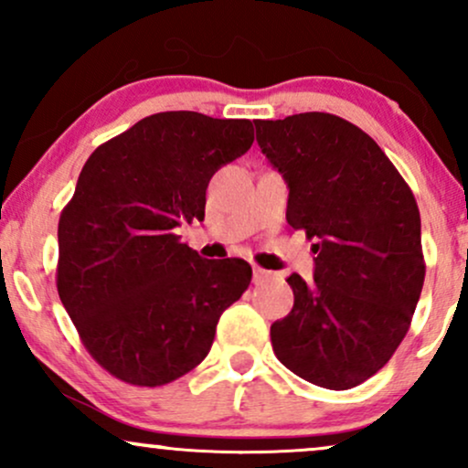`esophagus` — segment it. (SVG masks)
<instances>
[{"label": "esophagus", "instance_id": "esophagus-1", "mask_svg": "<svg viewBox=\"0 0 468 468\" xmlns=\"http://www.w3.org/2000/svg\"><path fill=\"white\" fill-rule=\"evenodd\" d=\"M271 277H272L271 271H264V268H260V266L252 268V282H255V283H264Z\"/></svg>", "mask_w": 468, "mask_h": 468}]
</instances>
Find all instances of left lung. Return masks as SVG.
<instances>
[{"instance_id": "8db88e82", "label": "left lung", "mask_w": 468, "mask_h": 468, "mask_svg": "<svg viewBox=\"0 0 468 468\" xmlns=\"http://www.w3.org/2000/svg\"><path fill=\"white\" fill-rule=\"evenodd\" d=\"M261 152L288 182L286 219L313 244L314 279L292 272L294 305L271 325L290 372L350 389L389 361L424 283L420 211L383 149L346 118L305 112L255 121Z\"/></svg>"}]
</instances>
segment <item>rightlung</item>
I'll use <instances>...</instances> for the list:
<instances>
[{"instance_id": "obj_1", "label": "right lung", "mask_w": 468, "mask_h": 468, "mask_svg": "<svg viewBox=\"0 0 468 468\" xmlns=\"http://www.w3.org/2000/svg\"><path fill=\"white\" fill-rule=\"evenodd\" d=\"M252 122L160 112L94 149L58 218L57 290L101 367L158 388L200 365L249 288L244 260H202L176 229L204 219L208 180L250 149Z\"/></svg>"}]
</instances>
